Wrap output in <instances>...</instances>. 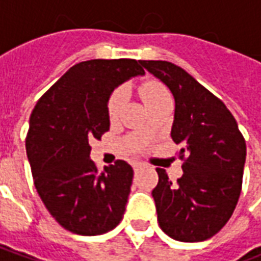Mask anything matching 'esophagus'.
I'll return each mask as SVG.
<instances>
[{
  "label": "esophagus",
  "mask_w": 261,
  "mask_h": 261,
  "mask_svg": "<svg viewBox=\"0 0 261 261\" xmlns=\"http://www.w3.org/2000/svg\"><path fill=\"white\" fill-rule=\"evenodd\" d=\"M141 166H142L141 162H133V168H134V170H138Z\"/></svg>",
  "instance_id": "obj_1"
}]
</instances>
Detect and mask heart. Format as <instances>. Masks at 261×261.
I'll list each match as a JSON object with an SVG mask.
<instances>
[{
    "mask_svg": "<svg viewBox=\"0 0 261 261\" xmlns=\"http://www.w3.org/2000/svg\"><path fill=\"white\" fill-rule=\"evenodd\" d=\"M140 93H141L142 100H144L147 108L149 105L158 102L159 99L169 96V93L165 89V86L161 85L156 81L144 82L141 88H140ZM125 97H127V95H125L124 89H117V91H114L112 93L108 103V113L110 116V119H114L119 114V112L121 110L125 102Z\"/></svg>",
    "mask_w": 261,
    "mask_h": 261,
    "instance_id": "b5f03b06",
    "label": "heart"
}]
</instances>
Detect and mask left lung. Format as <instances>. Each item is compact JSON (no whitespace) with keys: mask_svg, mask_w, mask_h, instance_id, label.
<instances>
[{"mask_svg":"<svg viewBox=\"0 0 261 261\" xmlns=\"http://www.w3.org/2000/svg\"><path fill=\"white\" fill-rule=\"evenodd\" d=\"M175 97L170 136L187 153L183 176L172 183L158 168L152 190L161 229L175 241L202 242L221 230L242 190L246 142L222 100L169 61L141 60Z\"/></svg>","mask_w":261,"mask_h":261,"instance_id":"obj_1","label":"left lung"}]
</instances>
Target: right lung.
<instances>
[{
	"mask_svg": "<svg viewBox=\"0 0 261 261\" xmlns=\"http://www.w3.org/2000/svg\"><path fill=\"white\" fill-rule=\"evenodd\" d=\"M144 74L136 60L82 61L71 67L32 112L26 153L35 187L48 213L72 233L102 235L124 215L133 168L117 161L99 173L89 156V141L110 128L112 92Z\"/></svg>",
	"mask_w": 261,
	"mask_h": 261,
	"instance_id": "add662e5",
	"label": "right lung"
}]
</instances>
